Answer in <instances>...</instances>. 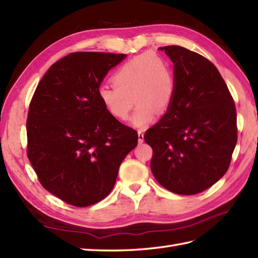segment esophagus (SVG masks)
<instances>
[{
  "mask_svg": "<svg viewBox=\"0 0 258 258\" xmlns=\"http://www.w3.org/2000/svg\"><path fill=\"white\" fill-rule=\"evenodd\" d=\"M138 134H139V143L142 144L144 142V131L140 130Z\"/></svg>",
  "mask_w": 258,
  "mask_h": 258,
  "instance_id": "obj_1",
  "label": "esophagus"
}]
</instances>
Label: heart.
Segmentation results:
<instances>
[{"instance_id": "obj_1", "label": "heart", "mask_w": 258, "mask_h": 258, "mask_svg": "<svg viewBox=\"0 0 258 258\" xmlns=\"http://www.w3.org/2000/svg\"><path fill=\"white\" fill-rule=\"evenodd\" d=\"M113 86L104 85L98 97L108 114L125 120L138 104L131 118L136 127H145L156 112L164 113L171 105L176 90L174 71L166 59L146 52L128 59L115 71Z\"/></svg>"}]
</instances>
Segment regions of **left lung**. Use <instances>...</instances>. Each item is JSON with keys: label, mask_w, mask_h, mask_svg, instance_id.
<instances>
[{"label": "left lung", "mask_w": 258, "mask_h": 258, "mask_svg": "<svg viewBox=\"0 0 258 258\" xmlns=\"http://www.w3.org/2000/svg\"><path fill=\"white\" fill-rule=\"evenodd\" d=\"M174 63L176 90L163 117L146 131L151 169L163 187L194 195L227 172L237 142L236 107L215 65L199 53L160 47Z\"/></svg>", "instance_id": "1"}]
</instances>
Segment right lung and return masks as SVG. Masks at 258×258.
<instances>
[{"label": "right lung", "mask_w": 258, "mask_h": 258, "mask_svg": "<svg viewBox=\"0 0 258 258\" xmlns=\"http://www.w3.org/2000/svg\"><path fill=\"white\" fill-rule=\"evenodd\" d=\"M125 54L75 52L48 69L26 120L27 157L43 187L85 207L111 193L138 132L108 114L98 90Z\"/></svg>", "instance_id": "add662e5"}]
</instances>
